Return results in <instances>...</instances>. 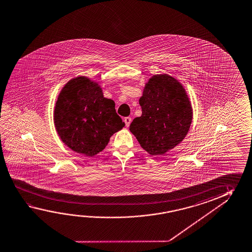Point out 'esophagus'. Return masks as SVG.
<instances>
[{
	"label": "esophagus",
	"mask_w": 252,
	"mask_h": 252,
	"mask_svg": "<svg viewBox=\"0 0 252 252\" xmlns=\"http://www.w3.org/2000/svg\"><path fill=\"white\" fill-rule=\"evenodd\" d=\"M131 121H132V119H131L130 117H126V118H125L124 122L126 127H128V126H130V124H131Z\"/></svg>",
	"instance_id": "obj_1"
}]
</instances>
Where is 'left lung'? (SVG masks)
Instances as JSON below:
<instances>
[{
  "label": "left lung",
  "mask_w": 252,
  "mask_h": 252,
  "mask_svg": "<svg viewBox=\"0 0 252 252\" xmlns=\"http://www.w3.org/2000/svg\"><path fill=\"white\" fill-rule=\"evenodd\" d=\"M139 102L142 114L132 120L129 129L149 155L162 156L186 138L192 108L178 80L167 74L153 75Z\"/></svg>",
  "instance_id": "obj_1"
}]
</instances>
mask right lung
Instances as JSON below:
<instances>
[{
	"label": "right lung",
	"mask_w": 252,
	"mask_h": 252,
	"mask_svg": "<svg viewBox=\"0 0 252 252\" xmlns=\"http://www.w3.org/2000/svg\"><path fill=\"white\" fill-rule=\"evenodd\" d=\"M54 122L64 144L74 152L94 157L125 126L114 101L103 96L98 83L87 76L71 79L55 103Z\"/></svg>",
	"instance_id": "add662e5"
}]
</instances>
